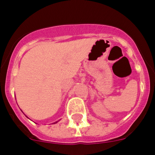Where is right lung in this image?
<instances>
[{
  "instance_id": "right-lung-1",
  "label": "right lung",
  "mask_w": 155,
  "mask_h": 155,
  "mask_svg": "<svg viewBox=\"0 0 155 155\" xmlns=\"http://www.w3.org/2000/svg\"><path fill=\"white\" fill-rule=\"evenodd\" d=\"M56 123H57V122H56Z\"/></svg>"
}]
</instances>
